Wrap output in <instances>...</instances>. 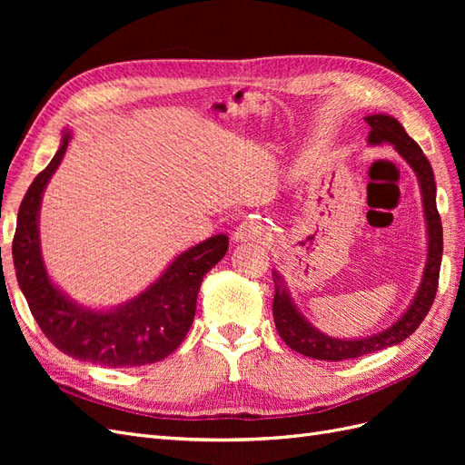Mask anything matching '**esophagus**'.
<instances>
[{
	"instance_id": "34e87169",
	"label": "esophagus",
	"mask_w": 465,
	"mask_h": 465,
	"mask_svg": "<svg viewBox=\"0 0 465 465\" xmlns=\"http://www.w3.org/2000/svg\"><path fill=\"white\" fill-rule=\"evenodd\" d=\"M234 242H248V241H267V231L258 221H242L232 232Z\"/></svg>"
}]
</instances>
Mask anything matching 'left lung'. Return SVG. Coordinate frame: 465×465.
<instances>
[{
    "label": "left lung",
    "mask_w": 465,
    "mask_h": 465,
    "mask_svg": "<svg viewBox=\"0 0 465 465\" xmlns=\"http://www.w3.org/2000/svg\"><path fill=\"white\" fill-rule=\"evenodd\" d=\"M371 132L367 143L371 147L391 145L398 151L400 157L411 166L417 176L420 200H423V217L427 227V260L420 275V283L417 287L415 297L410 306L393 320L388 328L364 337H333L320 331L314 323L299 311L294 304L285 279L273 270V320L275 328L292 351L297 353L318 359V361H347L362 355L374 353V351L398 345L407 340L429 314L436 287H439V273L442 262V223L436 209V182L432 174V166L427 161L423 149L407 135L403 125L388 114H371L367 116Z\"/></svg>",
    "instance_id": "obj_1"
}]
</instances>
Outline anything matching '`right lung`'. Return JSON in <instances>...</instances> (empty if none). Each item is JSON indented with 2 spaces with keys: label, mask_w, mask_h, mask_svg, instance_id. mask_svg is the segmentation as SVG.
<instances>
[{
  "label": "right lung",
  "mask_w": 465,
  "mask_h": 465,
  "mask_svg": "<svg viewBox=\"0 0 465 465\" xmlns=\"http://www.w3.org/2000/svg\"><path fill=\"white\" fill-rule=\"evenodd\" d=\"M72 142H62L50 164L26 190L13 238V265L31 312L48 340L65 355L110 369L143 367L163 361L184 340L203 275L229 250V236L215 234L190 246L134 299L118 306L93 308L74 301L50 277L40 246V207L50 178Z\"/></svg>",
  "instance_id": "add662e5"
}]
</instances>
